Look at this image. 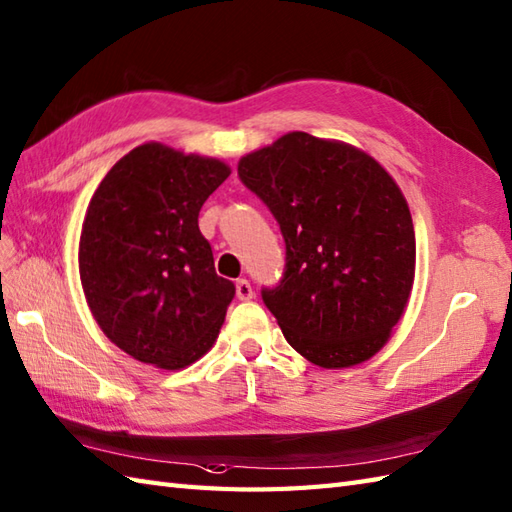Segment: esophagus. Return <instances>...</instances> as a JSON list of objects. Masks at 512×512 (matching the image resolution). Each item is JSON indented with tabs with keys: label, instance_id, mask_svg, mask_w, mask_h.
I'll return each mask as SVG.
<instances>
[{
	"label": "esophagus",
	"instance_id": "esophagus-1",
	"mask_svg": "<svg viewBox=\"0 0 512 512\" xmlns=\"http://www.w3.org/2000/svg\"><path fill=\"white\" fill-rule=\"evenodd\" d=\"M235 294H237V299H240V301H251L255 296L253 285L248 283L246 279H237L235 281Z\"/></svg>",
	"mask_w": 512,
	"mask_h": 512
}]
</instances>
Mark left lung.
<instances>
[{"mask_svg":"<svg viewBox=\"0 0 512 512\" xmlns=\"http://www.w3.org/2000/svg\"><path fill=\"white\" fill-rule=\"evenodd\" d=\"M237 174L285 240L283 277L261 290L285 340L320 368L373 358L406 312L417 264L395 178L364 150L301 130L244 154Z\"/></svg>","mask_w":512,"mask_h":512,"instance_id":"1","label":"left lung"}]
</instances>
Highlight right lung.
Here are the masks:
<instances>
[{
  "label": "right lung",
  "mask_w": 512,
  "mask_h": 512,
  "mask_svg": "<svg viewBox=\"0 0 512 512\" xmlns=\"http://www.w3.org/2000/svg\"><path fill=\"white\" fill-rule=\"evenodd\" d=\"M229 174L220 159L148 141L95 189L80 281L95 323L130 358L178 371L216 342L235 285L216 275L198 213Z\"/></svg>",
  "instance_id": "right-lung-1"
}]
</instances>
